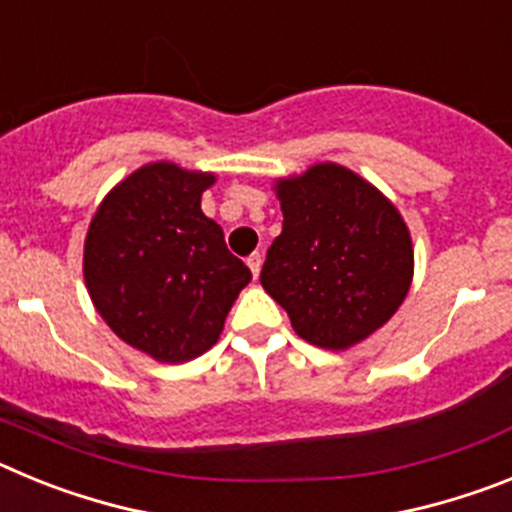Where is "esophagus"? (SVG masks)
<instances>
[{
	"label": "esophagus",
	"instance_id": "34e87169",
	"mask_svg": "<svg viewBox=\"0 0 512 512\" xmlns=\"http://www.w3.org/2000/svg\"><path fill=\"white\" fill-rule=\"evenodd\" d=\"M246 264H248V269H251V274H253V277L259 279V271H261V264H264V256H261L259 251H256V253H251V256H248V261H246Z\"/></svg>",
	"mask_w": 512,
	"mask_h": 512
}]
</instances>
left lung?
<instances>
[{
    "label": "left lung",
    "mask_w": 512,
    "mask_h": 512,
    "mask_svg": "<svg viewBox=\"0 0 512 512\" xmlns=\"http://www.w3.org/2000/svg\"><path fill=\"white\" fill-rule=\"evenodd\" d=\"M282 233L261 284L307 343L346 351L397 312L413 282L410 230L377 187L346 166L315 164L274 184Z\"/></svg>",
    "instance_id": "1"
}]
</instances>
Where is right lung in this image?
Returning <instances> with one entry per match:
<instances>
[{"label":"right lung","instance_id":"add662e5","mask_svg":"<svg viewBox=\"0 0 512 512\" xmlns=\"http://www.w3.org/2000/svg\"><path fill=\"white\" fill-rule=\"evenodd\" d=\"M215 174L140 166L102 200L84 241L89 297L117 338L164 364L212 348L251 269L202 212Z\"/></svg>","mask_w":512,"mask_h":512}]
</instances>
